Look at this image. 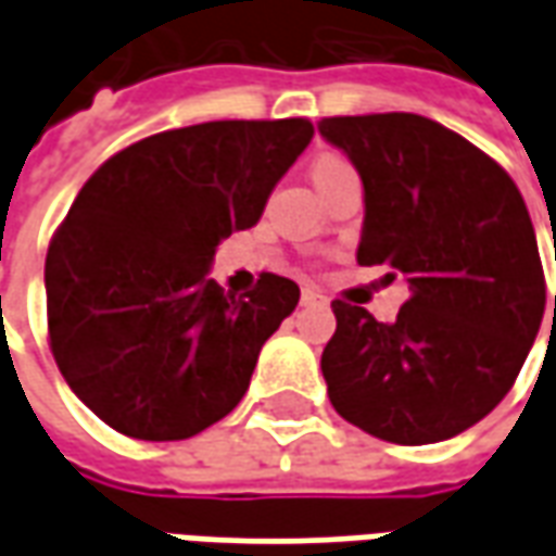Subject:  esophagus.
Listing matches in <instances>:
<instances>
[{
  "mask_svg": "<svg viewBox=\"0 0 556 556\" xmlns=\"http://www.w3.org/2000/svg\"><path fill=\"white\" fill-rule=\"evenodd\" d=\"M301 303L303 306H309V303H325V294L315 289H303L301 291Z\"/></svg>",
  "mask_w": 556,
  "mask_h": 556,
  "instance_id": "1",
  "label": "esophagus"
}]
</instances>
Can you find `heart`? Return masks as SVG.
Instances as JSON below:
<instances>
[{
	"mask_svg": "<svg viewBox=\"0 0 556 556\" xmlns=\"http://www.w3.org/2000/svg\"><path fill=\"white\" fill-rule=\"evenodd\" d=\"M354 166L342 154H318L313 163V181L318 190H325L327 184H333L342 175H351Z\"/></svg>",
	"mask_w": 556,
	"mask_h": 556,
	"instance_id": "1",
	"label": "heart"
}]
</instances>
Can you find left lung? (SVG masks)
<instances>
[{
    "label": "left lung",
    "mask_w": 556,
    "mask_h": 556,
    "mask_svg": "<svg viewBox=\"0 0 556 556\" xmlns=\"http://www.w3.org/2000/svg\"><path fill=\"white\" fill-rule=\"evenodd\" d=\"M318 134L361 172L357 262L387 265V282L405 277L410 291L390 325L333 301L327 396L381 441L455 438L513 390L542 325L545 274L525 199L501 163L422 115H333Z\"/></svg>",
    "instance_id": "left-lung-1"
}]
</instances>
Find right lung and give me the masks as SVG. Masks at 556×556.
I'll return each mask as SVG.
<instances>
[{"label":"right lung","mask_w":556,"mask_h":556,"mask_svg":"<svg viewBox=\"0 0 556 556\" xmlns=\"http://www.w3.org/2000/svg\"><path fill=\"white\" fill-rule=\"evenodd\" d=\"M313 134L309 118L163 130L83 184L47 250V330L67 387L110 429L184 441L241 402L301 289L262 274L235 298L207 267Z\"/></svg>","instance_id":"1"}]
</instances>
